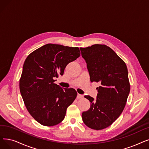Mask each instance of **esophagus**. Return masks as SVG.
<instances>
[{
	"instance_id": "obj_1",
	"label": "esophagus",
	"mask_w": 149,
	"mask_h": 149,
	"mask_svg": "<svg viewBox=\"0 0 149 149\" xmlns=\"http://www.w3.org/2000/svg\"><path fill=\"white\" fill-rule=\"evenodd\" d=\"M83 97V95L80 94H77V99H82Z\"/></svg>"
}]
</instances>
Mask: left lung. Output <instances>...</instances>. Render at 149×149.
Listing matches in <instances>:
<instances>
[{
  "label": "left lung",
  "instance_id": "1",
  "mask_svg": "<svg viewBox=\"0 0 149 149\" xmlns=\"http://www.w3.org/2000/svg\"><path fill=\"white\" fill-rule=\"evenodd\" d=\"M91 82H99L96 100L89 95L90 108L82 113L88 127L96 130L104 129L117 119L125 108L130 91L126 64L110 47L94 44L80 47Z\"/></svg>",
  "mask_w": 149,
  "mask_h": 149
}]
</instances>
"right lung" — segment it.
<instances>
[{"label":"right lung","instance_id":"add662e5","mask_svg":"<svg viewBox=\"0 0 149 149\" xmlns=\"http://www.w3.org/2000/svg\"><path fill=\"white\" fill-rule=\"evenodd\" d=\"M80 55L79 47L47 44L31 52L23 65L19 89L30 115L44 126L60 124L77 95L73 88L54 82L68 64Z\"/></svg>","mask_w":149,"mask_h":149}]
</instances>
